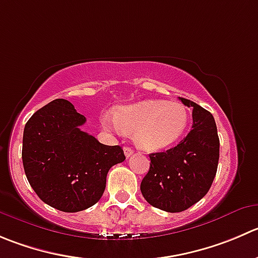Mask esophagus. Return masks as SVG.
<instances>
[{"label": "esophagus", "instance_id": "34e87169", "mask_svg": "<svg viewBox=\"0 0 258 258\" xmlns=\"http://www.w3.org/2000/svg\"><path fill=\"white\" fill-rule=\"evenodd\" d=\"M123 151H124V155H126L127 157H130L131 155H134V150H132L131 147H123Z\"/></svg>", "mask_w": 258, "mask_h": 258}]
</instances>
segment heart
Returning <instances> with one entry per match:
<instances>
[{
	"instance_id": "heart-1",
	"label": "heart",
	"mask_w": 258,
	"mask_h": 258,
	"mask_svg": "<svg viewBox=\"0 0 258 258\" xmlns=\"http://www.w3.org/2000/svg\"><path fill=\"white\" fill-rule=\"evenodd\" d=\"M187 123L189 112L184 104L159 99L118 107L114 116H102L106 128L134 134L135 144L149 152L160 151L176 142Z\"/></svg>"
}]
</instances>
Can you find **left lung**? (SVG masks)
<instances>
[{
    "mask_svg": "<svg viewBox=\"0 0 258 258\" xmlns=\"http://www.w3.org/2000/svg\"><path fill=\"white\" fill-rule=\"evenodd\" d=\"M180 101L192 108L191 130L175 147L150 154V170L140 186L147 203L170 213L186 211L206 196L219 160L214 117L189 99Z\"/></svg>",
    "mask_w": 258,
    "mask_h": 258,
    "instance_id": "left-lung-1",
    "label": "left lung"
}]
</instances>
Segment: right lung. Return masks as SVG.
I'll list each match as a JSON object with an SVG mask.
<instances>
[{
    "label": "right lung",
    "mask_w": 258,
    "mask_h": 258,
    "mask_svg": "<svg viewBox=\"0 0 258 258\" xmlns=\"http://www.w3.org/2000/svg\"><path fill=\"white\" fill-rule=\"evenodd\" d=\"M86 117L67 99H54L25 124L22 164L35 192L47 206L76 213L103 196L107 174L124 161L121 146H107L82 131Z\"/></svg>",
    "instance_id": "add662e5"
}]
</instances>
